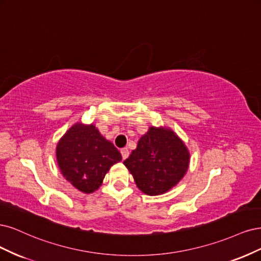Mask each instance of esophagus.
<instances>
[{
	"mask_svg": "<svg viewBox=\"0 0 261 261\" xmlns=\"http://www.w3.org/2000/svg\"><path fill=\"white\" fill-rule=\"evenodd\" d=\"M120 153H121V156H122V158H123V159L128 158V156H129V150H128V148H127V147H123V148H121V149H120Z\"/></svg>",
	"mask_w": 261,
	"mask_h": 261,
	"instance_id": "34e87169",
	"label": "esophagus"
}]
</instances>
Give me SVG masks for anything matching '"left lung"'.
Returning <instances> with one entry per match:
<instances>
[{"label": "left lung", "instance_id": "obj_1", "mask_svg": "<svg viewBox=\"0 0 261 261\" xmlns=\"http://www.w3.org/2000/svg\"><path fill=\"white\" fill-rule=\"evenodd\" d=\"M138 188L155 196L171 190L187 173L189 149L183 141L168 128L150 127L123 162Z\"/></svg>", "mask_w": 261, "mask_h": 261}]
</instances>
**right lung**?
<instances>
[{"label": "right lung", "instance_id": "right-lung-1", "mask_svg": "<svg viewBox=\"0 0 261 261\" xmlns=\"http://www.w3.org/2000/svg\"><path fill=\"white\" fill-rule=\"evenodd\" d=\"M121 154L93 123H74L56 146V159L64 178L79 191L93 193L102 186L111 167Z\"/></svg>", "mask_w": 261, "mask_h": 261}]
</instances>
